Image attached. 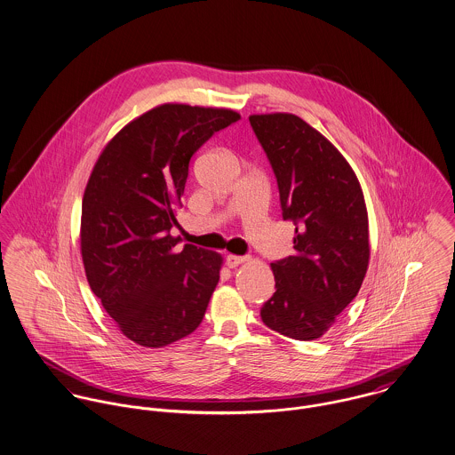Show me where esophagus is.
Listing matches in <instances>:
<instances>
[{
	"label": "esophagus",
	"instance_id": "obj_1",
	"mask_svg": "<svg viewBox=\"0 0 455 455\" xmlns=\"http://www.w3.org/2000/svg\"><path fill=\"white\" fill-rule=\"evenodd\" d=\"M244 261H248L246 256H237V254H228V256H227V265H228L230 268H235V267H239V265L244 263Z\"/></svg>",
	"mask_w": 455,
	"mask_h": 455
}]
</instances>
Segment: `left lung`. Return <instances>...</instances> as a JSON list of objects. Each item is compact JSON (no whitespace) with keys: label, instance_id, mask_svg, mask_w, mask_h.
I'll use <instances>...</instances> for the list:
<instances>
[{"label":"left lung","instance_id":"left-lung-1","mask_svg":"<svg viewBox=\"0 0 455 455\" xmlns=\"http://www.w3.org/2000/svg\"><path fill=\"white\" fill-rule=\"evenodd\" d=\"M277 178L295 256L270 263L275 293L261 321L295 339L323 337L353 302L370 259L368 212L353 167L319 131L291 113L250 116Z\"/></svg>","mask_w":455,"mask_h":455}]
</instances>
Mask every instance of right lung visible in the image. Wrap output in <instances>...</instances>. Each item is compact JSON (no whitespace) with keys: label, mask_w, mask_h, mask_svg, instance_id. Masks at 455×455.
<instances>
[{"label":"right lung","mask_w":455,"mask_h":455,"mask_svg":"<svg viewBox=\"0 0 455 455\" xmlns=\"http://www.w3.org/2000/svg\"><path fill=\"white\" fill-rule=\"evenodd\" d=\"M239 118L227 108L155 106L111 138L91 172L80 223L85 275L138 346H169L203 323L223 258L192 244L174 251L171 228L192 155Z\"/></svg>","instance_id":"add662e5"}]
</instances>
